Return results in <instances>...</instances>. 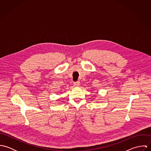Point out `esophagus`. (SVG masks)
Listing matches in <instances>:
<instances>
[{"mask_svg":"<svg viewBox=\"0 0 151 151\" xmlns=\"http://www.w3.org/2000/svg\"><path fill=\"white\" fill-rule=\"evenodd\" d=\"M74 86H80V81H77L74 83Z\"/></svg>","mask_w":151,"mask_h":151,"instance_id":"34e87169","label":"esophagus"}]
</instances>
